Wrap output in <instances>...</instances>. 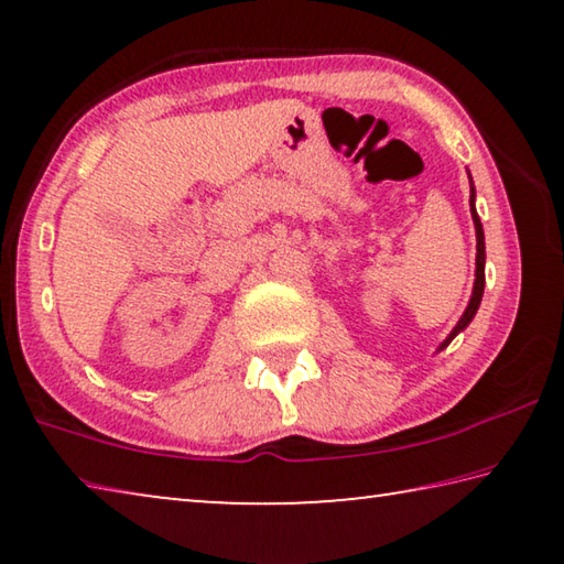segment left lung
I'll list each match as a JSON object with an SVG mask.
<instances>
[{"label":"left lung","instance_id":"1","mask_svg":"<svg viewBox=\"0 0 564 564\" xmlns=\"http://www.w3.org/2000/svg\"><path fill=\"white\" fill-rule=\"evenodd\" d=\"M470 214H473V224H475V238H477V256H475V285H473V295H470V303H467L465 313L457 321V326L451 330V336H447L441 343V350L451 346V340L457 336V333L465 330L470 326V321L475 318L477 308H480V301H482V291H485V234H482V224H480V216L475 212V188L470 186Z\"/></svg>","mask_w":564,"mask_h":564}]
</instances>
